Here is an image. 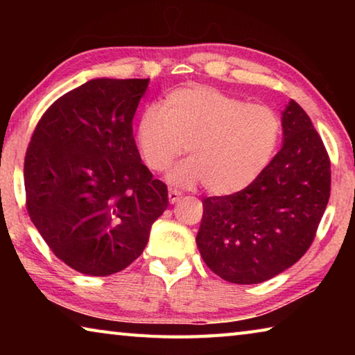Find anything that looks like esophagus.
<instances>
[{
  "mask_svg": "<svg viewBox=\"0 0 355 355\" xmlns=\"http://www.w3.org/2000/svg\"><path fill=\"white\" fill-rule=\"evenodd\" d=\"M183 197V192H180L177 189H169V202L171 203H177L180 199Z\"/></svg>",
  "mask_w": 355,
  "mask_h": 355,
  "instance_id": "34e87169",
  "label": "esophagus"
}]
</instances>
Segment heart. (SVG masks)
Returning <instances> with one entry per match:
<instances>
[{
    "instance_id": "heart-1",
    "label": "heart",
    "mask_w": 355,
    "mask_h": 355,
    "mask_svg": "<svg viewBox=\"0 0 355 355\" xmlns=\"http://www.w3.org/2000/svg\"><path fill=\"white\" fill-rule=\"evenodd\" d=\"M282 135L272 107L255 105L218 89L186 86L166 95L161 107L142 112L136 130L141 158L152 172H164L188 150L172 182L202 183L216 196L248 188L271 163Z\"/></svg>"
}]
</instances>
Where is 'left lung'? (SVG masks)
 <instances>
[{
    "instance_id": "8db88e82",
    "label": "left lung",
    "mask_w": 355,
    "mask_h": 355,
    "mask_svg": "<svg viewBox=\"0 0 355 355\" xmlns=\"http://www.w3.org/2000/svg\"><path fill=\"white\" fill-rule=\"evenodd\" d=\"M284 146L248 188L203 199L196 243L227 282L261 284L300 260L330 197V159L310 117L291 100L282 114Z\"/></svg>"
}]
</instances>
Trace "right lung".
<instances>
[{
	"mask_svg": "<svg viewBox=\"0 0 355 355\" xmlns=\"http://www.w3.org/2000/svg\"><path fill=\"white\" fill-rule=\"evenodd\" d=\"M148 80L98 78L59 97L25 156L26 208L59 260L111 275L146 249L169 207L167 186L142 164L133 117Z\"/></svg>",
	"mask_w": 355,
	"mask_h": 355,
	"instance_id": "add662e5",
	"label": "right lung"
}]
</instances>
